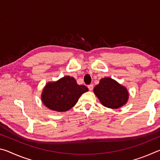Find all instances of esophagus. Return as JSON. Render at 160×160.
<instances>
[{
  "instance_id": "1",
  "label": "esophagus",
  "mask_w": 160,
  "mask_h": 160,
  "mask_svg": "<svg viewBox=\"0 0 160 160\" xmlns=\"http://www.w3.org/2000/svg\"><path fill=\"white\" fill-rule=\"evenodd\" d=\"M88 88H89V90H90V91L92 90H93V85H92V84H91V85H88Z\"/></svg>"
}]
</instances>
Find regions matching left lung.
<instances>
[{
    "label": "left lung",
    "instance_id": "8db88e82",
    "mask_svg": "<svg viewBox=\"0 0 160 160\" xmlns=\"http://www.w3.org/2000/svg\"><path fill=\"white\" fill-rule=\"evenodd\" d=\"M93 91L103 106L113 109L123 107L129 98L126 87L111 78H102Z\"/></svg>",
    "mask_w": 160,
    "mask_h": 160
}]
</instances>
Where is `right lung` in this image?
I'll return each mask as SVG.
<instances>
[{
    "mask_svg": "<svg viewBox=\"0 0 160 160\" xmlns=\"http://www.w3.org/2000/svg\"><path fill=\"white\" fill-rule=\"evenodd\" d=\"M88 88L78 85L73 77L67 75L53 82H48L43 89L41 98L48 109L64 112L73 107Z\"/></svg>",
    "mask_w": 160,
    "mask_h": 160,
    "instance_id": "add662e5",
    "label": "right lung"
}]
</instances>
